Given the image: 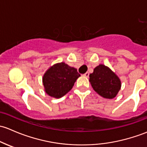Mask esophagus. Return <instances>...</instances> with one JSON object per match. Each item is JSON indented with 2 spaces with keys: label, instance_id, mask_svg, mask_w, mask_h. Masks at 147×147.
Returning a JSON list of instances; mask_svg holds the SVG:
<instances>
[{
  "label": "esophagus",
  "instance_id": "obj_1",
  "mask_svg": "<svg viewBox=\"0 0 147 147\" xmlns=\"http://www.w3.org/2000/svg\"><path fill=\"white\" fill-rule=\"evenodd\" d=\"M84 76L85 77H87V78H88V77L89 76V73H88V72H86V74H84Z\"/></svg>",
  "mask_w": 147,
  "mask_h": 147
}]
</instances>
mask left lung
Segmentation results:
<instances>
[{"instance_id": "left-lung-1", "label": "left lung", "mask_w": 147, "mask_h": 147, "mask_svg": "<svg viewBox=\"0 0 147 147\" xmlns=\"http://www.w3.org/2000/svg\"><path fill=\"white\" fill-rule=\"evenodd\" d=\"M93 90L100 96L113 99L117 95L121 88V81L111 69L103 64H99L89 75Z\"/></svg>"}]
</instances>
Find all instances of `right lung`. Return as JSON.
Returning <instances> with one entry per match:
<instances>
[{"label": "right lung", "instance_id": "1", "mask_svg": "<svg viewBox=\"0 0 147 147\" xmlns=\"http://www.w3.org/2000/svg\"><path fill=\"white\" fill-rule=\"evenodd\" d=\"M79 76L75 68L64 62L55 63L46 71L42 78L45 93L53 98H61L71 90Z\"/></svg>", "mask_w": 147, "mask_h": 147}]
</instances>
